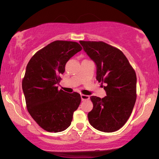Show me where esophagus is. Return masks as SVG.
<instances>
[{"instance_id": "1", "label": "esophagus", "mask_w": 159, "mask_h": 159, "mask_svg": "<svg viewBox=\"0 0 159 159\" xmlns=\"http://www.w3.org/2000/svg\"><path fill=\"white\" fill-rule=\"evenodd\" d=\"M81 97V99L82 101H85V100H88L90 99V96L89 95H80Z\"/></svg>"}]
</instances>
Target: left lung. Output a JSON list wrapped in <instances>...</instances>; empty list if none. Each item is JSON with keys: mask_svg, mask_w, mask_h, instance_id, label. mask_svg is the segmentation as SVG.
<instances>
[{"mask_svg": "<svg viewBox=\"0 0 159 159\" xmlns=\"http://www.w3.org/2000/svg\"><path fill=\"white\" fill-rule=\"evenodd\" d=\"M83 50L96 65V79L105 84L107 96H91L93 109L88 114L90 125L112 133L123 127L136 101L135 71L121 51L105 43L80 41Z\"/></svg>", "mask_w": 159, "mask_h": 159, "instance_id": "left-lung-1", "label": "left lung"}]
</instances>
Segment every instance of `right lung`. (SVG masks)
Masks as SVG:
<instances>
[{
    "label": "right lung",
    "mask_w": 159,
    "mask_h": 159,
    "mask_svg": "<svg viewBox=\"0 0 159 159\" xmlns=\"http://www.w3.org/2000/svg\"><path fill=\"white\" fill-rule=\"evenodd\" d=\"M81 50L76 42L54 41L38 51L26 66L22 80L26 107L45 130L58 133L71 125L81 98L77 93L58 90L57 85L67 61Z\"/></svg>",
    "instance_id": "1"
}]
</instances>
